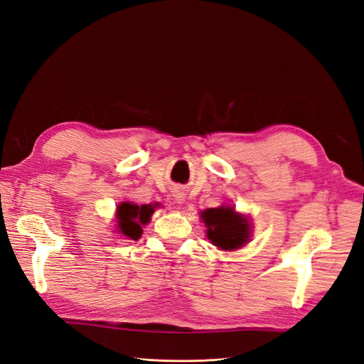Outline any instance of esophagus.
<instances>
[{
    "label": "esophagus",
    "instance_id": "obj_1",
    "mask_svg": "<svg viewBox=\"0 0 364 364\" xmlns=\"http://www.w3.org/2000/svg\"><path fill=\"white\" fill-rule=\"evenodd\" d=\"M174 197H176V200H178L179 203L183 200V196H181L179 193H178V194H174Z\"/></svg>",
    "mask_w": 364,
    "mask_h": 364
}]
</instances>
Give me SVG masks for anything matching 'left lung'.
Returning a JSON list of instances; mask_svg holds the SVG:
<instances>
[{
	"label": "left lung",
	"mask_w": 364,
	"mask_h": 364,
	"mask_svg": "<svg viewBox=\"0 0 364 364\" xmlns=\"http://www.w3.org/2000/svg\"><path fill=\"white\" fill-rule=\"evenodd\" d=\"M202 218L208 228V238L220 249L234 250L249 240V220L238 215L232 208H209L202 213Z\"/></svg>",
	"instance_id": "1"
}]
</instances>
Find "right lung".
<instances>
[{"mask_svg":"<svg viewBox=\"0 0 364 364\" xmlns=\"http://www.w3.org/2000/svg\"><path fill=\"white\" fill-rule=\"evenodd\" d=\"M153 214L151 205H132V203H121L117 211L118 226L121 234L127 238L138 240L142 234V225L150 222V215Z\"/></svg>","mask_w":364,"mask_h":364,"instance_id":"add662e5","label":"right lung"}]
</instances>
